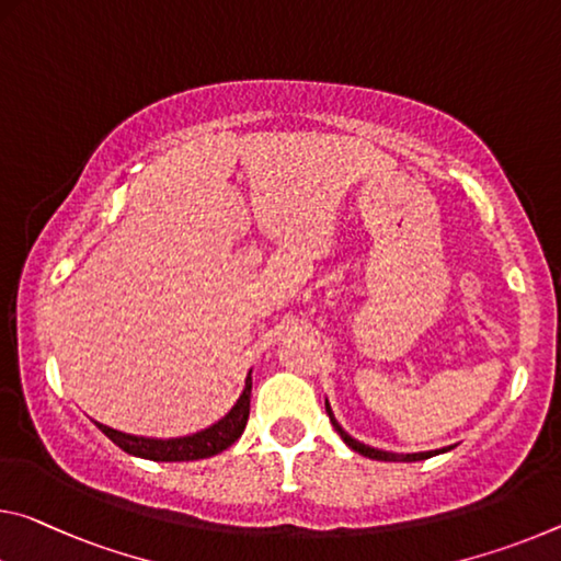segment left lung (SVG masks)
Listing matches in <instances>:
<instances>
[{
  "mask_svg": "<svg viewBox=\"0 0 561 561\" xmlns=\"http://www.w3.org/2000/svg\"><path fill=\"white\" fill-rule=\"evenodd\" d=\"M324 407H327L329 422H332L336 434H340V437L344 439L346 447H352L354 451H359L362 457H369V459H377V461H420V459H426V457H434V455H442V451H447V449H437V451H420V455H394V451H381V449H375V447H367V444L352 439L350 434H346V432L342 430L340 422L334 420L332 407H329V402H324ZM449 449H451V447H449Z\"/></svg>",
  "mask_w": 561,
  "mask_h": 561,
  "instance_id": "1",
  "label": "left lung"
}]
</instances>
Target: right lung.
<instances>
[{
    "label": "right lung",
    "instance_id": "right-lung-1",
    "mask_svg": "<svg viewBox=\"0 0 561 561\" xmlns=\"http://www.w3.org/2000/svg\"><path fill=\"white\" fill-rule=\"evenodd\" d=\"M249 397H252V377H247L244 392L237 399V404L229 409V414L221 416L217 424L207 426L190 437H176V439H149V437H135V434H124L112 430V426L96 424L100 430L110 437L119 449L127 455H135L141 459L152 461H194V459H207L215 457L219 451L242 437L247 420H249Z\"/></svg>",
    "mask_w": 561,
    "mask_h": 561
}]
</instances>
